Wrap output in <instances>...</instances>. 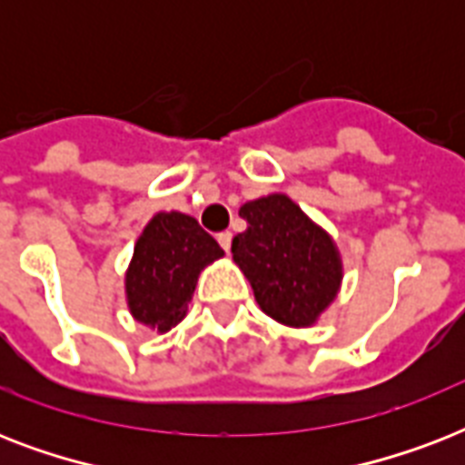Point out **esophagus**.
<instances>
[{
    "instance_id": "esophagus-1",
    "label": "esophagus",
    "mask_w": 465,
    "mask_h": 465,
    "mask_svg": "<svg viewBox=\"0 0 465 465\" xmlns=\"http://www.w3.org/2000/svg\"><path fill=\"white\" fill-rule=\"evenodd\" d=\"M232 232H222V233H217V241H219V246L224 248L226 253H229V251H232Z\"/></svg>"
}]
</instances>
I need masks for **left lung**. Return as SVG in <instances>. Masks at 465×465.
Returning a JSON list of instances; mask_svg holds the SVG:
<instances>
[{
    "label": "left lung",
    "instance_id": "1",
    "mask_svg": "<svg viewBox=\"0 0 465 465\" xmlns=\"http://www.w3.org/2000/svg\"><path fill=\"white\" fill-rule=\"evenodd\" d=\"M248 229L232 253L261 309L284 325H311L335 299L340 258L331 236L287 195H268L239 210Z\"/></svg>",
    "mask_w": 465,
    "mask_h": 465
}]
</instances>
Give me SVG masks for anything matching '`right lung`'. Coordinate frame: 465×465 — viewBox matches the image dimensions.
Here are the masks:
<instances>
[{"label": "right lung", "instance_id": "1", "mask_svg": "<svg viewBox=\"0 0 465 465\" xmlns=\"http://www.w3.org/2000/svg\"><path fill=\"white\" fill-rule=\"evenodd\" d=\"M224 251L197 219L159 212L142 232L127 270V304L144 325L166 332L185 316L200 270Z\"/></svg>", "mask_w": 465, "mask_h": 465}]
</instances>
